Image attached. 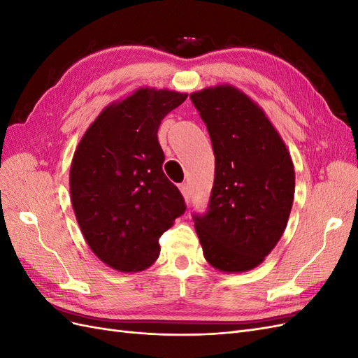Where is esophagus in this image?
I'll return each instance as SVG.
<instances>
[{
    "mask_svg": "<svg viewBox=\"0 0 358 358\" xmlns=\"http://www.w3.org/2000/svg\"><path fill=\"white\" fill-rule=\"evenodd\" d=\"M179 189H180V192H182V196H183V199H185V201H189V185L188 183H180L179 185Z\"/></svg>",
    "mask_w": 358,
    "mask_h": 358,
    "instance_id": "esophagus-1",
    "label": "esophagus"
}]
</instances>
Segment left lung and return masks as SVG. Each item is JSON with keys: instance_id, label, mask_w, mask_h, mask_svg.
I'll use <instances>...</instances> for the list:
<instances>
[{"instance_id": "left-lung-1", "label": "left lung", "mask_w": 358, "mask_h": 358, "mask_svg": "<svg viewBox=\"0 0 358 358\" xmlns=\"http://www.w3.org/2000/svg\"><path fill=\"white\" fill-rule=\"evenodd\" d=\"M215 154L208 212L194 225L208 263L227 273L248 272L284 234L296 175L288 149L266 113L231 85L192 92Z\"/></svg>"}]
</instances>
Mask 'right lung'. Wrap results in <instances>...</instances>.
<instances>
[{"label": "right lung", "mask_w": 358, "mask_h": 358, "mask_svg": "<svg viewBox=\"0 0 358 358\" xmlns=\"http://www.w3.org/2000/svg\"><path fill=\"white\" fill-rule=\"evenodd\" d=\"M188 94L140 88L112 103L86 129L71 161L76 220L91 251L119 272H140L159 255V237L187 206L162 171V119Z\"/></svg>", "instance_id": "right-lung-1"}]
</instances>
